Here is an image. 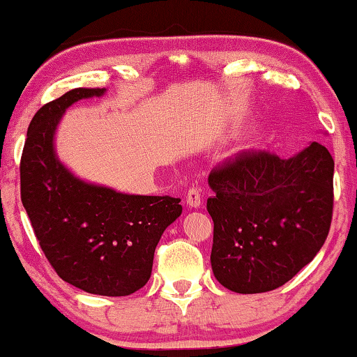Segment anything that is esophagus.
Returning a JSON list of instances; mask_svg holds the SVG:
<instances>
[{"mask_svg": "<svg viewBox=\"0 0 357 357\" xmlns=\"http://www.w3.org/2000/svg\"><path fill=\"white\" fill-rule=\"evenodd\" d=\"M187 204L190 208H199L201 206V193L198 188H190L187 193Z\"/></svg>", "mask_w": 357, "mask_h": 357, "instance_id": "obj_1", "label": "esophagus"}]
</instances>
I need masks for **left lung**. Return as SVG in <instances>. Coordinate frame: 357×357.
I'll return each mask as SVG.
<instances>
[{
	"label": "left lung",
	"instance_id": "8db88e82",
	"mask_svg": "<svg viewBox=\"0 0 357 357\" xmlns=\"http://www.w3.org/2000/svg\"><path fill=\"white\" fill-rule=\"evenodd\" d=\"M333 167L328 149L312 142L288 159L246 151L211 170V266L220 285L271 291L314 259L332 224Z\"/></svg>",
	"mask_w": 357,
	"mask_h": 357
}]
</instances>
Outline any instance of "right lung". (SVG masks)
Here are the masks:
<instances>
[{"label": "right lung", "instance_id": "right-lung-1", "mask_svg": "<svg viewBox=\"0 0 357 357\" xmlns=\"http://www.w3.org/2000/svg\"><path fill=\"white\" fill-rule=\"evenodd\" d=\"M105 91L74 89L40 107L20 158V199L46 259L64 282L91 294L127 296L146 285L154 250L182 204L172 196L89 183L56 156L54 133L67 107Z\"/></svg>", "mask_w": 357, "mask_h": 357}]
</instances>
